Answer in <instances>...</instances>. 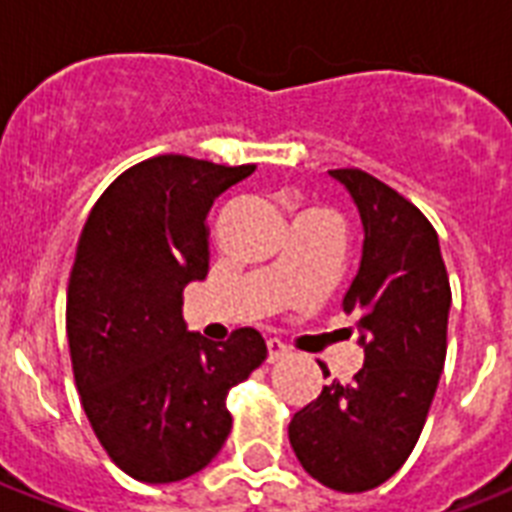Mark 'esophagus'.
<instances>
[{"mask_svg":"<svg viewBox=\"0 0 512 512\" xmlns=\"http://www.w3.org/2000/svg\"><path fill=\"white\" fill-rule=\"evenodd\" d=\"M287 353H289V350H287V345H284V342L268 340V364H276V361L287 356Z\"/></svg>","mask_w":512,"mask_h":512,"instance_id":"1","label":"esophagus"}]
</instances>
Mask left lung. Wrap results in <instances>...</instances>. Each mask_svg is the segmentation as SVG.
Returning <instances> with one entry per match:
<instances>
[{
    "instance_id": "left-lung-1",
    "label": "left lung",
    "mask_w": 512,
    "mask_h": 512,
    "mask_svg": "<svg viewBox=\"0 0 512 512\" xmlns=\"http://www.w3.org/2000/svg\"><path fill=\"white\" fill-rule=\"evenodd\" d=\"M329 175L364 225L361 265L342 297L364 366L292 417L289 444L319 484L358 494L385 484L420 438L444 372L452 289L436 228L412 201L364 170Z\"/></svg>"
}]
</instances>
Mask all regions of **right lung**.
Here are the masks:
<instances>
[{"label": "right lung", "instance_id": "add662e5", "mask_svg": "<svg viewBox=\"0 0 512 512\" xmlns=\"http://www.w3.org/2000/svg\"><path fill=\"white\" fill-rule=\"evenodd\" d=\"M252 172L154 156L108 185L79 236L66 295L76 390L108 457L143 484L215 460L228 390L268 356L257 329L209 342L183 321V289L209 271V207Z\"/></svg>", "mask_w": 512, "mask_h": 512}]
</instances>
